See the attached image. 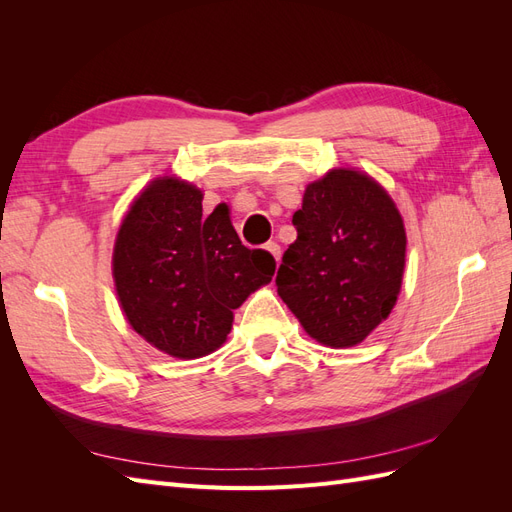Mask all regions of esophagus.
I'll return each instance as SVG.
<instances>
[{"label":"esophagus","mask_w":512,"mask_h":512,"mask_svg":"<svg viewBox=\"0 0 512 512\" xmlns=\"http://www.w3.org/2000/svg\"><path fill=\"white\" fill-rule=\"evenodd\" d=\"M265 250H267V252L273 256V260H275V262H280V256H282L280 245H277V243H273V241H271V243H267V245H265Z\"/></svg>","instance_id":"esophagus-1"}]
</instances>
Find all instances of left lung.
Segmentation results:
<instances>
[{
  "label": "left lung",
  "mask_w": 512,
  "mask_h": 512,
  "mask_svg": "<svg viewBox=\"0 0 512 512\" xmlns=\"http://www.w3.org/2000/svg\"><path fill=\"white\" fill-rule=\"evenodd\" d=\"M292 224L277 294L318 344H361L404 284L408 239L395 200L365 170L339 166L307 183Z\"/></svg>",
  "instance_id": "left-lung-1"
}]
</instances>
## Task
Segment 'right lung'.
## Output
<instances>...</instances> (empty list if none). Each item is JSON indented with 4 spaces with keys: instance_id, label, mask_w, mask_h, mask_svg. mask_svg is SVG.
Wrapping results in <instances>:
<instances>
[{
    "instance_id": "add662e5",
    "label": "right lung",
    "mask_w": 512,
    "mask_h": 512,
    "mask_svg": "<svg viewBox=\"0 0 512 512\" xmlns=\"http://www.w3.org/2000/svg\"><path fill=\"white\" fill-rule=\"evenodd\" d=\"M203 190L175 175L149 181L119 224L115 292L130 327L181 361L218 350L235 309L275 273L265 250L241 245L224 205L203 215Z\"/></svg>"
}]
</instances>
